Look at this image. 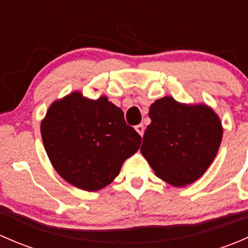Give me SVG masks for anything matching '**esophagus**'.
Returning a JSON list of instances; mask_svg holds the SVG:
<instances>
[{"label": "esophagus", "instance_id": "esophagus-1", "mask_svg": "<svg viewBox=\"0 0 248 248\" xmlns=\"http://www.w3.org/2000/svg\"><path fill=\"white\" fill-rule=\"evenodd\" d=\"M136 131L138 132L140 136L142 137V134H144V131H145V127L144 124H138V126H136Z\"/></svg>", "mask_w": 248, "mask_h": 248}]
</instances>
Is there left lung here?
Wrapping results in <instances>:
<instances>
[{
  "mask_svg": "<svg viewBox=\"0 0 248 248\" xmlns=\"http://www.w3.org/2000/svg\"><path fill=\"white\" fill-rule=\"evenodd\" d=\"M142 156L158 177L172 186L192 184L214 161L222 141L218 116L206 106H185L171 97L150 107Z\"/></svg>",
  "mask_w": 248,
  "mask_h": 248,
  "instance_id": "obj_1",
  "label": "left lung"
}]
</instances>
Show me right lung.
<instances>
[{
	"mask_svg": "<svg viewBox=\"0 0 248 248\" xmlns=\"http://www.w3.org/2000/svg\"><path fill=\"white\" fill-rule=\"evenodd\" d=\"M44 147L56 171L78 188L109 185L140 147L141 137L107 97L97 101L74 92L51 104L41 126Z\"/></svg>",
	"mask_w": 248,
	"mask_h": 248,
	"instance_id": "add662e5",
	"label": "right lung"
}]
</instances>
